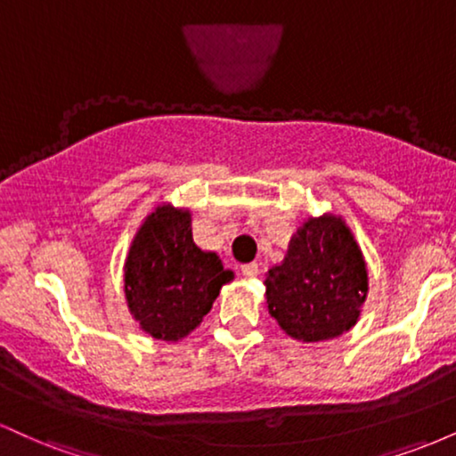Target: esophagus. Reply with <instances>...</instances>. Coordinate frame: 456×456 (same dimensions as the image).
Here are the masks:
<instances>
[{"label":"esophagus","instance_id":"1","mask_svg":"<svg viewBox=\"0 0 456 456\" xmlns=\"http://www.w3.org/2000/svg\"><path fill=\"white\" fill-rule=\"evenodd\" d=\"M259 265L257 264H244L242 265V276L244 279H257Z\"/></svg>","mask_w":456,"mask_h":456}]
</instances>
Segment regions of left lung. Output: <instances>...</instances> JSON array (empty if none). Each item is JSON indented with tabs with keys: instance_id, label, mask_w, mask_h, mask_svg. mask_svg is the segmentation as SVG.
Listing matches in <instances>:
<instances>
[{
	"instance_id": "obj_1",
	"label": "left lung",
	"mask_w": 456,
	"mask_h": 456,
	"mask_svg": "<svg viewBox=\"0 0 456 456\" xmlns=\"http://www.w3.org/2000/svg\"><path fill=\"white\" fill-rule=\"evenodd\" d=\"M270 315L296 341H332L360 317L369 272L352 229L341 216L306 218L285 259L264 281Z\"/></svg>"
}]
</instances>
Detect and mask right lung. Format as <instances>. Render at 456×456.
<instances>
[{
  "instance_id": "add662e5",
  "label": "right lung",
  "mask_w": 456,
  "mask_h": 456,
  "mask_svg": "<svg viewBox=\"0 0 456 456\" xmlns=\"http://www.w3.org/2000/svg\"><path fill=\"white\" fill-rule=\"evenodd\" d=\"M233 272L192 242L191 210L160 203L145 216L124 264L128 311L159 341H182L195 330Z\"/></svg>"
}]
</instances>
